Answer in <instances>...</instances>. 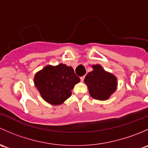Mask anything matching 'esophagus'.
Masks as SVG:
<instances>
[{
	"instance_id": "obj_1",
	"label": "esophagus",
	"mask_w": 148,
	"mask_h": 148,
	"mask_svg": "<svg viewBox=\"0 0 148 148\" xmlns=\"http://www.w3.org/2000/svg\"><path fill=\"white\" fill-rule=\"evenodd\" d=\"M84 79H85V76H81V77H80V80H81L82 82H83Z\"/></svg>"
}]
</instances>
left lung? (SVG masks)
Segmentation results:
<instances>
[{
    "label": "left lung",
    "instance_id": "8db88e82",
    "mask_svg": "<svg viewBox=\"0 0 148 148\" xmlns=\"http://www.w3.org/2000/svg\"><path fill=\"white\" fill-rule=\"evenodd\" d=\"M93 71L88 73L85 77L89 93L94 99L106 100L116 90L117 78L114 75L106 72L100 65H92Z\"/></svg>",
    "mask_w": 148,
    "mask_h": 148
}]
</instances>
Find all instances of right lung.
Here are the masks:
<instances>
[{
    "label": "right lung",
    "mask_w": 148,
    "mask_h": 148,
    "mask_svg": "<svg viewBox=\"0 0 148 148\" xmlns=\"http://www.w3.org/2000/svg\"><path fill=\"white\" fill-rule=\"evenodd\" d=\"M80 81L71 67L64 64L47 65L35 75L34 83L41 97L51 105L58 106L71 97L75 85Z\"/></svg>",
    "instance_id": "1"
}]
</instances>
